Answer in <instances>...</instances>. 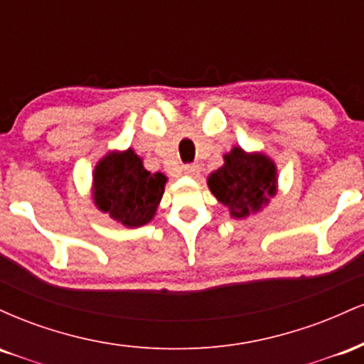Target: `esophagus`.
I'll use <instances>...</instances> for the list:
<instances>
[{
	"mask_svg": "<svg viewBox=\"0 0 364 364\" xmlns=\"http://www.w3.org/2000/svg\"><path fill=\"white\" fill-rule=\"evenodd\" d=\"M183 171H185V174H188V176H198L200 173V166L198 164H186L183 166Z\"/></svg>",
	"mask_w": 364,
	"mask_h": 364,
	"instance_id": "esophagus-1",
	"label": "esophagus"
}]
</instances>
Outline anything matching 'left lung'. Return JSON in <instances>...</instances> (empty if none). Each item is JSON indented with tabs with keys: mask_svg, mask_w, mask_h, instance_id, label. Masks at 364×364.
Here are the masks:
<instances>
[{
	"mask_svg": "<svg viewBox=\"0 0 364 364\" xmlns=\"http://www.w3.org/2000/svg\"><path fill=\"white\" fill-rule=\"evenodd\" d=\"M277 178L272 157L232 147L224 154V164L208 174L207 185L231 217L245 219L263 210L277 195Z\"/></svg>",
	"mask_w": 364,
	"mask_h": 364,
	"instance_id": "1",
	"label": "left lung"
}]
</instances>
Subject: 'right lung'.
<instances>
[{
    "instance_id": "obj_1",
    "label": "right lung",
    "mask_w": 364,
    "mask_h": 364,
    "mask_svg": "<svg viewBox=\"0 0 364 364\" xmlns=\"http://www.w3.org/2000/svg\"><path fill=\"white\" fill-rule=\"evenodd\" d=\"M168 176L150 173L133 149L109 150L92 173V202L124 228H140L157 214Z\"/></svg>"
}]
</instances>
